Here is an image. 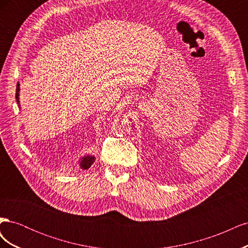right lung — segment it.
<instances>
[{
  "mask_svg": "<svg viewBox=\"0 0 248 248\" xmlns=\"http://www.w3.org/2000/svg\"><path fill=\"white\" fill-rule=\"evenodd\" d=\"M19 84L17 82V86H16V101H17V104L18 107L20 108L19 106ZM95 161V157L94 156H91V155H85L84 157H81V158L79 159L78 163H79V168L81 170H88L90 167L92 166V163Z\"/></svg>",
  "mask_w": 248,
  "mask_h": 248,
  "instance_id": "1",
  "label": "right lung"
}]
</instances>
